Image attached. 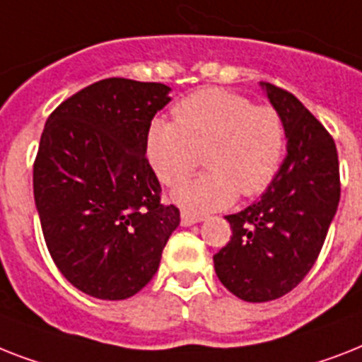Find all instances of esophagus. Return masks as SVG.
Returning <instances> with one entry per match:
<instances>
[{
    "label": "esophagus",
    "instance_id": "obj_1",
    "mask_svg": "<svg viewBox=\"0 0 362 362\" xmlns=\"http://www.w3.org/2000/svg\"><path fill=\"white\" fill-rule=\"evenodd\" d=\"M202 221H204L202 215H194V213H189V211H181V224L183 226H192V224H198Z\"/></svg>",
    "mask_w": 362,
    "mask_h": 362
}]
</instances>
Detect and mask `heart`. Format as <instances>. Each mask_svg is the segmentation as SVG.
Segmentation results:
<instances>
[{"label": "heart", "instance_id": "1", "mask_svg": "<svg viewBox=\"0 0 362 362\" xmlns=\"http://www.w3.org/2000/svg\"><path fill=\"white\" fill-rule=\"evenodd\" d=\"M175 121H151L147 160L168 187L198 164L209 170L173 190L181 207L196 213L222 209L237 194L258 196L279 172L286 146L284 121L273 106L254 104L235 91L205 88L173 106Z\"/></svg>", "mask_w": 362, "mask_h": 362}]
</instances>
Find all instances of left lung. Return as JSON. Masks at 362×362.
Returning <instances> with one entry per match:
<instances>
[{"instance_id":"8db88e82","label":"left lung","mask_w":362,"mask_h":362,"mask_svg":"<svg viewBox=\"0 0 362 362\" xmlns=\"http://www.w3.org/2000/svg\"><path fill=\"white\" fill-rule=\"evenodd\" d=\"M262 88L284 121L288 155L262 198L226 216L231 239L213 256L218 280L248 303L279 299L305 279L340 202L331 134L290 91Z\"/></svg>"}]
</instances>
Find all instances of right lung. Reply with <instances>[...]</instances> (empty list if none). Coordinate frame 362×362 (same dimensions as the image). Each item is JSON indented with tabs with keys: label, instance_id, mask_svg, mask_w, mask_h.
Instances as JSON below:
<instances>
[{
	"label": "right lung",
	"instance_id": "add662e5",
	"mask_svg": "<svg viewBox=\"0 0 362 362\" xmlns=\"http://www.w3.org/2000/svg\"><path fill=\"white\" fill-rule=\"evenodd\" d=\"M164 83L106 78L63 100L46 121L33 194L46 247L83 293L121 300L157 273L179 209L160 204L146 138L170 103Z\"/></svg>",
	"mask_w": 362,
	"mask_h": 362
}]
</instances>
